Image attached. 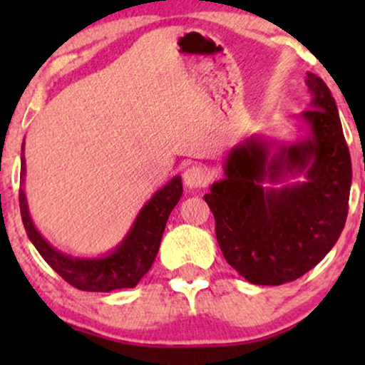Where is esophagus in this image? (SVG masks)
<instances>
[{"label": "esophagus", "mask_w": 365, "mask_h": 365, "mask_svg": "<svg viewBox=\"0 0 365 365\" xmlns=\"http://www.w3.org/2000/svg\"><path fill=\"white\" fill-rule=\"evenodd\" d=\"M209 173L204 166L192 165L183 171V183L187 188H200L207 183Z\"/></svg>", "instance_id": "1"}]
</instances>
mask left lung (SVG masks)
I'll return each instance as SVG.
<instances>
[{"mask_svg":"<svg viewBox=\"0 0 365 365\" xmlns=\"http://www.w3.org/2000/svg\"><path fill=\"white\" fill-rule=\"evenodd\" d=\"M311 110L300 115L309 135L279 145L252 137L225 163L226 177L204 200L216 221L226 262L254 284H283L311 271L333 249L349 215L351 161L338 108L322 78L307 73ZM305 173L283 189L262 183Z\"/></svg>","mask_w":365,"mask_h":365,"instance_id":"8db88e82","label":"left lung"}]
</instances>
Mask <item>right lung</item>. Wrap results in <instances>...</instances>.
<instances>
[{"label": "right lung", "instance_id": "obj_1", "mask_svg": "<svg viewBox=\"0 0 365 365\" xmlns=\"http://www.w3.org/2000/svg\"><path fill=\"white\" fill-rule=\"evenodd\" d=\"M25 159L22 154L20 178L24 182ZM182 178L173 177L165 187L150 197V200L140 209L135 223L132 225L127 237L121 240L113 252L104 257L81 259L66 255L51 247L36 230L29 215L25 192L20 188V215L29 238L43 255V259L58 274L72 287L83 292H113L120 288H133L153 266L161 244L163 232L170 212L182 197Z\"/></svg>", "mask_w": 365, "mask_h": 365}]
</instances>
